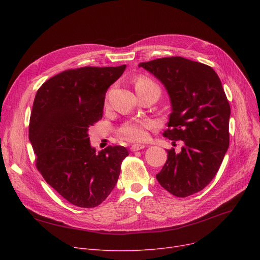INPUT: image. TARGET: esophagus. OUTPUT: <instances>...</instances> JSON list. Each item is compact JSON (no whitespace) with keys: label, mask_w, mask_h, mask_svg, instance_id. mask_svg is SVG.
I'll use <instances>...</instances> for the list:
<instances>
[{"label":"esophagus","mask_w":260,"mask_h":260,"mask_svg":"<svg viewBox=\"0 0 260 260\" xmlns=\"http://www.w3.org/2000/svg\"><path fill=\"white\" fill-rule=\"evenodd\" d=\"M144 147H145V145H143V144H134L131 146V151L137 152V151H140V149H143Z\"/></svg>","instance_id":"1"}]
</instances>
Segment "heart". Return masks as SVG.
I'll use <instances>...</instances> for the list:
<instances>
[{
	"label": "heart",
	"mask_w": 260,
	"mask_h": 260,
	"mask_svg": "<svg viewBox=\"0 0 260 260\" xmlns=\"http://www.w3.org/2000/svg\"><path fill=\"white\" fill-rule=\"evenodd\" d=\"M153 81L146 78H141L136 82V88L146 85H154ZM155 126V122L148 119H136L127 121L119 131L121 137L131 142H142L148 137V129Z\"/></svg>",
	"instance_id": "heart-1"
}]
</instances>
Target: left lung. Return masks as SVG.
Wrapping results in <instances>:
<instances>
[{"instance_id":"1","label":"left lung","mask_w":260,"mask_h":260,"mask_svg":"<svg viewBox=\"0 0 260 260\" xmlns=\"http://www.w3.org/2000/svg\"><path fill=\"white\" fill-rule=\"evenodd\" d=\"M138 66L154 75L170 97L172 113L163 136L183 141L180 153L169 149L156 178L174 196L193 195L213 180L229 148L231 108L221 81L212 67L182 57Z\"/></svg>"}]
</instances>
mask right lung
Instances as JSON below:
<instances>
[{"mask_svg": "<svg viewBox=\"0 0 260 260\" xmlns=\"http://www.w3.org/2000/svg\"><path fill=\"white\" fill-rule=\"evenodd\" d=\"M117 67H81L53 76L36 94L29 141L37 168L45 181L68 202L94 208L114 189L124 146L95 153L88 127L102 118L105 93L125 71Z\"/></svg>", "mask_w": 260, "mask_h": 260, "instance_id": "1", "label": "right lung"}]
</instances>
